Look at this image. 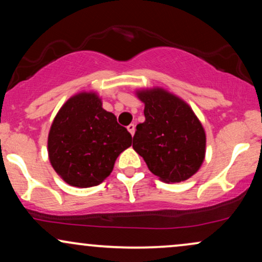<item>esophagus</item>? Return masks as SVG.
Listing matches in <instances>:
<instances>
[{
  "mask_svg": "<svg viewBox=\"0 0 262 262\" xmlns=\"http://www.w3.org/2000/svg\"><path fill=\"white\" fill-rule=\"evenodd\" d=\"M127 129H128L129 133H130L132 135H134V133H135V125L134 124H129Z\"/></svg>",
  "mask_w": 262,
  "mask_h": 262,
  "instance_id": "esophagus-1",
  "label": "esophagus"
}]
</instances>
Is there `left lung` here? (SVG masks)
<instances>
[{
	"label": "left lung",
	"mask_w": 262,
	"mask_h": 262,
	"mask_svg": "<svg viewBox=\"0 0 262 262\" xmlns=\"http://www.w3.org/2000/svg\"><path fill=\"white\" fill-rule=\"evenodd\" d=\"M145 122L137 125L133 149L162 182L187 181L200 169L206 154L205 129L191 107L160 86L141 88Z\"/></svg>",
	"instance_id": "1"
}]
</instances>
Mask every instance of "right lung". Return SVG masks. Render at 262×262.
Returning <instances> with one entry per match:
<instances>
[{
    "label": "right lung",
    "instance_id": "1",
    "mask_svg": "<svg viewBox=\"0 0 262 262\" xmlns=\"http://www.w3.org/2000/svg\"><path fill=\"white\" fill-rule=\"evenodd\" d=\"M130 145V133L103 110L96 91H80L53 118L47 152L53 169L67 184L90 188L111 174L117 157Z\"/></svg>",
    "mask_w": 262,
    "mask_h": 262
}]
</instances>
